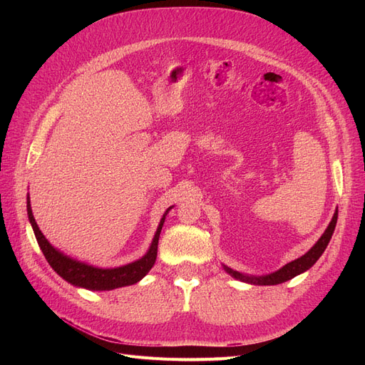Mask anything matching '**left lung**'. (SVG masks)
<instances>
[{"instance_id": "obj_1", "label": "left lung", "mask_w": 365, "mask_h": 365, "mask_svg": "<svg viewBox=\"0 0 365 365\" xmlns=\"http://www.w3.org/2000/svg\"><path fill=\"white\" fill-rule=\"evenodd\" d=\"M336 219H338V208L335 210V213L332 216V220H330V222H329L327 228L324 230V233L322 235V237L317 240V244L311 250H309L306 254H303L302 257H298V259H295V260H292L289 263H286L284 267H282L280 269L274 271L271 274L250 275V274H244V272H239V271L231 269V268L225 267V264H222V267H224L225 272L230 274L233 279L240 280V282H244V283H250V284L269 286V284H280L283 282H288V280L297 277V275L303 274L309 268H312L314 264H315V262L319 257H322V254L327 248L329 242H330V237H332L334 231H335Z\"/></svg>"}]
</instances>
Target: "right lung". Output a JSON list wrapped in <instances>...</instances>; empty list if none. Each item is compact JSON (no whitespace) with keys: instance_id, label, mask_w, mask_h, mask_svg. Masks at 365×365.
Instances as JSON below:
<instances>
[{"instance_id":"1","label":"right lung","mask_w":365,"mask_h":365,"mask_svg":"<svg viewBox=\"0 0 365 365\" xmlns=\"http://www.w3.org/2000/svg\"><path fill=\"white\" fill-rule=\"evenodd\" d=\"M172 207H169L164 212L158 224V228L155 231V236H153L150 247L146 251L145 256L140 257L135 262L121 264V267L101 268V267H94V264H88L85 262L73 259L50 244V242L46 239V236L42 235V231L39 230L35 220V216H33L31 205H30V195L27 193L29 220L31 224L33 233H35V237L38 240V245L42 250V254L46 256L47 262L50 263V267L56 271L65 282L71 283L73 286H76V288H83L88 291H111L117 288H123V286H130L145 277L157 260L160 233L164 224V219L172 210Z\"/></svg>"}]
</instances>
